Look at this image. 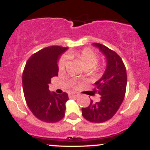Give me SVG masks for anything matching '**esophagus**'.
<instances>
[{
  "label": "esophagus",
  "mask_w": 150,
  "mask_h": 150,
  "mask_svg": "<svg viewBox=\"0 0 150 150\" xmlns=\"http://www.w3.org/2000/svg\"><path fill=\"white\" fill-rule=\"evenodd\" d=\"M69 96H71V97H78V96H79V94L76 93V92H71V93H69Z\"/></svg>",
  "instance_id": "1"
}]
</instances>
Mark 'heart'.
Segmentation results:
<instances>
[{
  "label": "heart",
  "mask_w": 150,
  "mask_h": 150,
  "mask_svg": "<svg viewBox=\"0 0 150 150\" xmlns=\"http://www.w3.org/2000/svg\"><path fill=\"white\" fill-rule=\"evenodd\" d=\"M69 58H76L82 64V66L86 70H90L92 74H95L98 72L100 67H97L98 63V55L95 52L89 49H83L80 52H70L68 53ZM67 65V58L62 56L58 62V67L59 71H63Z\"/></svg>",
  "instance_id": "obj_1"
}]
</instances>
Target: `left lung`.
<instances>
[{
  "label": "left lung",
  "mask_w": 150,
  "mask_h": 150,
  "mask_svg": "<svg viewBox=\"0 0 150 150\" xmlns=\"http://www.w3.org/2000/svg\"><path fill=\"white\" fill-rule=\"evenodd\" d=\"M93 45L99 49L107 59V67L102 77L95 83V93L100 100L93 102L82 109L83 117L91 122L101 123L110 120L124 100L127 86L126 68L120 56L113 50L100 43Z\"/></svg>",
  "instance_id": "obj_1"
}]
</instances>
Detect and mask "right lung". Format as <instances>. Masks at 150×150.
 <instances>
[{"label": "right lung", "instance_id": "right-lung-1", "mask_svg": "<svg viewBox=\"0 0 150 150\" xmlns=\"http://www.w3.org/2000/svg\"><path fill=\"white\" fill-rule=\"evenodd\" d=\"M67 50L59 46L46 47L33 54L24 68L22 87L26 103L33 114L45 122H57L64 116L68 95L50 92L49 84L58 76L57 62Z\"/></svg>", "mask_w": 150, "mask_h": 150}]
</instances>
